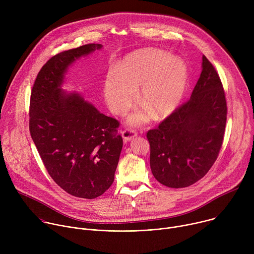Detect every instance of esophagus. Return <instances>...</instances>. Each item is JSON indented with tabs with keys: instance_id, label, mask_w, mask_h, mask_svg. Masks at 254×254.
<instances>
[{
	"instance_id": "esophagus-1",
	"label": "esophagus",
	"mask_w": 254,
	"mask_h": 254,
	"mask_svg": "<svg viewBox=\"0 0 254 254\" xmlns=\"http://www.w3.org/2000/svg\"><path fill=\"white\" fill-rule=\"evenodd\" d=\"M122 135L125 141H128L131 138H133L134 136H136V131L132 128H126L122 131Z\"/></svg>"
}]
</instances>
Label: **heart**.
<instances>
[{"label":"heart","mask_w":254,"mask_h":254,"mask_svg":"<svg viewBox=\"0 0 254 254\" xmlns=\"http://www.w3.org/2000/svg\"><path fill=\"white\" fill-rule=\"evenodd\" d=\"M188 82L185 62L160 49H143L126 56L108 73L104 81V96L111 110L124 115L135 99L144 104L129 118L131 125L147 123L171 115L182 100Z\"/></svg>","instance_id":"b5f03b06"}]
</instances>
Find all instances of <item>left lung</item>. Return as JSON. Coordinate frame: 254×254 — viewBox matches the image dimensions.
<instances>
[{"label":"left lung","mask_w":254,"mask_h":254,"mask_svg":"<svg viewBox=\"0 0 254 254\" xmlns=\"http://www.w3.org/2000/svg\"><path fill=\"white\" fill-rule=\"evenodd\" d=\"M201 75L190 99L147 132L150 165L157 181L185 188L202 179L222 147L227 104L221 79L203 56Z\"/></svg>","instance_id":"8db88e82"}]
</instances>
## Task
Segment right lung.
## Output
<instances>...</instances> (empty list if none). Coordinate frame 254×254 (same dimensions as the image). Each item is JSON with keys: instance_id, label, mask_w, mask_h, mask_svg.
Returning a JSON list of instances; mask_svg holds the SVG:
<instances>
[{"instance_id": "1", "label": "right lung", "mask_w": 254, "mask_h": 254, "mask_svg": "<svg viewBox=\"0 0 254 254\" xmlns=\"http://www.w3.org/2000/svg\"><path fill=\"white\" fill-rule=\"evenodd\" d=\"M101 47L91 43L51 57L30 98L29 129L48 174L65 192L84 199L102 195L114 183L123 148L120 122L60 86L70 64Z\"/></svg>"}]
</instances>
